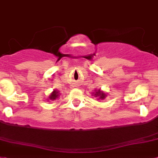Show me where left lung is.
I'll return each mask as SVG.
<instances>
[{"mask_svg": "<svg viewBox=\"0 0 158 158\" xmlns=\"http://www.w3.org/2000/svg\"><path fill=\"white\" fill-rule=\"evenodd\" d=\"M95 95H96V96H99V99H104V98H105V96H106V95L104 93V92H101V91H96V93L95 94Z\"/></svg>", "mask_w": 158, "mask_h": 158, "instance_id": "obj_1", "label": "left lung"}]
</instances>
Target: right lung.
Segmentation results:
<instances>
[{"mask_svg":"<svg viewBox=\"0 0 158 158\" xmlns=\"http://www.w3.org/2000/svg\"><path fill=\"white\" fill-rule=\"evenodd\" d=\"M59 91H54L52 92V94L50 95V99H52V100H54V99H55L56 98L59 97Z\"/></svg>","mask_w":158,"mask_h":158,"instance_id":"right-lung-1","label":"right lung"}]
</instances>
